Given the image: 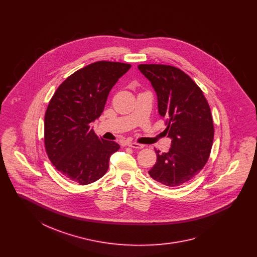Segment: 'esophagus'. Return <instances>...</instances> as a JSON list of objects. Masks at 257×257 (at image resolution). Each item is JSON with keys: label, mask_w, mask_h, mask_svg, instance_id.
I'll return each instance as SVG.
<instances>
[{"label": "esophagus", "mask_w": 257, "mask_h": 257, "mask_svg": "<svg viewBox=\"0 0 257 257\" xmlns=\"http://www.w3.org/2000/svg\"><path fill=\"white\" fill-rule=\"evenodd\" d=\"M127 146L130 147H133V148H137V149H141V148L144 147L143 145H140V144H137V143H128Z\"/></svg>", "instance_id": "obj_1"}]
</instances>
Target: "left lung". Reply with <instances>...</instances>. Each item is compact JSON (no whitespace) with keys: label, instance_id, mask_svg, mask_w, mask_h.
<instances>
[{"label":"left lung","instance_id":"obj_1","mask_svg":"<svg viewBox=\"0 0 257 257\" xmlns=\"http://www.w3.org/2000/svg\"><path fill=\"white\" fill-rule=\"evenodd\" d=\"M158 98V110L171 139L167 153L156 150L157 162L148 171L157 182L177 187L193 179L207 163L214 123L200 87L181 69L165 64H140Z\"/></svg>","mask_w":257,"mask_h":257}]
</instances>
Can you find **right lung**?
Segmentation results:
<instances>
[{"label":"right lung","instance_id":"add662e5","mask_svg":"<svg viewBox=\"0 0 257 257\" xmlns=\"http://www.w3.org/2000/svg\"><path fill=\"white\" fill-rule=\"evenodd\" d=\"M131 64L101 61L67 77L58 87L44 117V145L54 167L80 185L95 182L109 169L115 142L97 137L90 123L104 110L111 87Z\"/></svg>","mask_w":257,"mask_h":257}]
</instances>
